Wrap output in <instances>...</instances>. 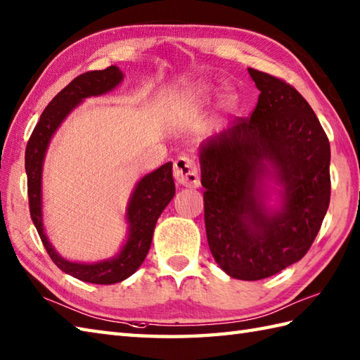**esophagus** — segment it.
<instances>
[{"label":"esophagus","instance_id":"1","mask_svg":"<svg viewBox=\"0 0 360 360\" xmlns=\"http://www.w3.org/2000/svg\"><path fill=\"white\" fill-rule=\"evenodd\" d=\"M173 174L179 186L192 188L200 187V168L192 158L179 156L176 159L173 164Z\"/></svg>","mask_w":360,"mask_h":360}]
</instances>
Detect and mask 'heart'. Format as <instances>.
Segmentation results:
<instances>
[{
  "instance_id": "b5f03b06",
  "label": "heart",
  "mask_w": 360,
  "mask_h": 360,
  "mask_svg": "<svg viewBox=\"0 0 360 360\" xmlns=\"http://www.w3.org/2000/svg\"><path fill=\"white\" fill-rule=\"evenodd\" d=\"M212 85H209V83H198V85H193L192 88H190L187 91V101L190 102H198L201 101V98H205L210 93H212Z\"/></svg>"
}]
</instances>
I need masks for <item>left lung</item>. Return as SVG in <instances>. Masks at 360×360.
<instances>
[{
	"mask_svg": "<svg viewBox=\"0 0 360 360\" xmlns=\"http://www.w3.org/2000/svg\"><path fill=\"white\" fill-rule=\"evenodd\" d=\"M259 89L250 117L201 145V184L209 248L227 275L262 280L302 259L330 205V141L298 91L249 68ZM281 187L267 210L264 179Z\"/></svg>",
	"mask_w": 360,
	"mask_h": 360,
	"instance_id": "8db88e82",
	"label": "left lung"
}]
</instances>
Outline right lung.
Here are the masks:
<instances>
[{"mask_svg": "<svg viewBox=\"0 0 360 360\" xmlns=\"http://www.w3.org/2000/svg\"><path fill=\"white\" fill-rule=\"evenodd\" d=\"M124 80V74L117 66H110L103 71H88L75 77L46 106L40 120L29 137L25 165L27 174L29 210L38 235L51 259L63 272L82 281L96 285H112L133 275L147 257L156 221L167 204L174 196V181L172 162H167L158 170L145 174L137 182L127 207L128 238L116 257L98 263H74L65 259L52 248L43 227V201H41V173L46 150L49 147L53 133L62 125L75 106L91 96L110 93Z\"/></svg>", "mask_w": 360, "mask_h": 360, "instance_id": "add662e5", "label": "right lung"}]
</instances>
